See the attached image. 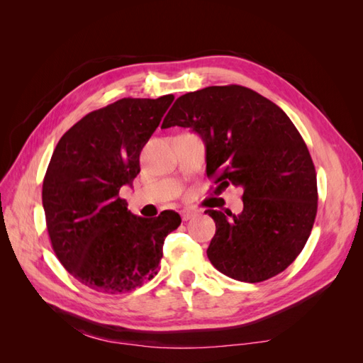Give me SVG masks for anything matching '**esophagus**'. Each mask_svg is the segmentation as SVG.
<instances>
[{
    "instance_id": "obj_1",
    "label": "esophagus",
    "mask_w": 363,
    "mask_h": 363,
    "mask_svg": "<svg viewBox=\"0 0 363 363\" xmlns=\"http://www.w3.org/2000/svg\"><path fill=\"white\" fill-rule=\"evenodd\" d=\"M180 215H182L183 221H188V219H191V218H194L196 215V212H194V211H182Z\"/></svg>"
}]
</instances>
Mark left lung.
<instances>
[{
	"instance_id": "obj_1",
	"label": "left lung",
	"mask_w": 363,
	"mask_h": 363,
	"mask_svg": "<svg viewBox=\"0 0 363 363\" xmlns=\"http://www.w3.org/2000/svg\"><path fill=\"white\" fill-rule=\"evenodd\" d=\"M184 127L206 145V172L218 188L244 189V211L208 208L216 225L212 265L239 281L277 276L300 255L318 208L316 172L289 116L244 86H208L172 104L162 128Z\"/></svg>"
}]
</instances>
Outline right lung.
Masks as SVG:
<instances>
[{
    "mask_svg": "<svg viewBox=\"0 0 363 363\" xmlns=\"http://www.w3.org/2000/svg\"><path fill=\"white\" fill-rule=\"evenodd\" d=\"M174 95L123 98L83 116L52 152L42 186L51 245L71 276L104 294H124L157 274L177 212L131 215L119 196L140 171L139 155Z\"/></svg>",
    "mask_w": 363,
    "mask_h": 363,
    "instance_id": "right-lung-1",
    "label": "right lung"
}]
</instances>
